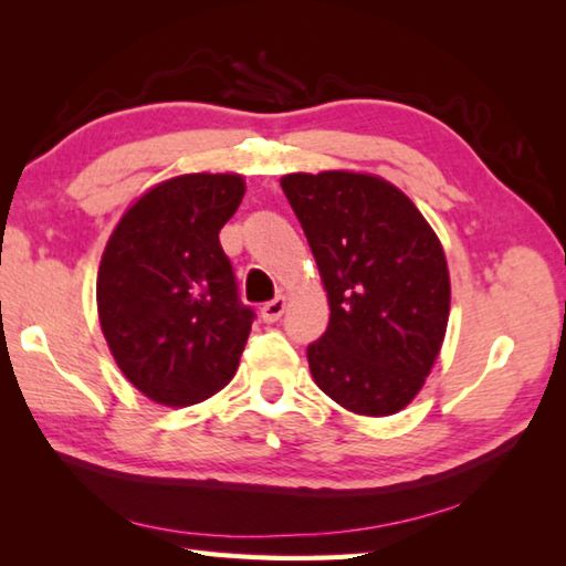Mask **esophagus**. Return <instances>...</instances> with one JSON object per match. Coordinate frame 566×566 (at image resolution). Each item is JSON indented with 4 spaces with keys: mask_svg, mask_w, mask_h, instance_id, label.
<instances>
[{
    "mask_svg": "<svg viewBox=\"0 0 566 566\" xmlns=\"http://www.w3.org/2000/svg\"><path fill=\"white\" fill-rule=\"evenodd\" d=\"M284 310H286V300L284 296H276V300H272V302H266L264 306H262V319L264 322H276L284 314Z\"/></svg>",
    "mask_w": 566,
    "mask_h": 566,
    "instance_id": "34e87169",
    "label": "esophagus"
}]
</instances>
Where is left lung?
I'll return each instance as SVG.
<instances>
[{"mask_svg": "<svg viewBox=\"0 0 566 566\" xmlns=\"http://www.w3.org/2000/svg\"><path fill=\"white\" fill-rule=\"evenodd\" d=\"M280 185L329 300V327L306 347L314 381L354 415H397L424 387L447 334L442 242L405 191L377 175L294 171Z\"/></svg>", "mask_w": 566, "mask_h": 566, "instance_id": "left-lung-1", "label": "left lung"}]
</instances>
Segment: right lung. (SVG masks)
<instances>
[{
  "label": "right lung",
  "instance_id": "obj_1",
  "mask_svg": "<svg viewBox=\"0 0 566 566\" xmlns=\"http://www.w3.org/2000/svg\"><path fill=\"white\" fill-rule=\"evenodd\" d=\"M247 191L242 175H179L134 199L104 247L97 312L114 361L161 407H189L232 381L254 312L219 229Z\"/></svg>",
  "mask_w": 566,
  "mask_h": 566
}]
</instances>
